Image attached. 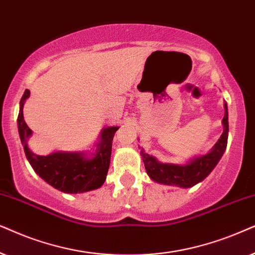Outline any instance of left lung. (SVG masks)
Wrapping results in <instances>:
<instances>
[{"label":"left lung","mask_w":255,"mask_h":255,"mask_svg":"<svg viewBox=\"0 0 255 255\" xmlns=\"http://www.w3.org/2000/svg\"><path fill=\"white\" fill-rule=\"evenodd\" d=\"M225 114L223 118V134L219 140L211 148V150L204 155L195 156L183 164L176 163H162L152 155L147 154L141 148V156L143 159L145 171L149 177L156 183L164 185L178 186V188L188 189L198 184L211 174V171L218 164L219 159L225 151L229 137V112L227 104H224Z\"/></svg>","instance_id":"8db88e82"}]
</instances>
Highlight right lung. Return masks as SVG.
I'll list each match as a JSON object with an SVG mask.
<instances>
[{"mask_svg":"<svg viewBox=\"0 0 255 255\" xmlns=\"http://www.w3.org/2000/svg\"><path fill=\"white\" fill-rule=\"evenodd\" d=\"M29 97L30 91L25 90L19 103L17 125L25 156L36 174L47 184L65 193H83L99 189L106 181L111 162L112 141L119 127H105L94 144L96 150L93 152L56 150L46 156L36 155L28 145L32 130L25 124L23 117V107Z\"/></svg>","mask_w":255,"mask_h":255,"instance_id":"obj_1","label":"right lung"}]
</instances>
